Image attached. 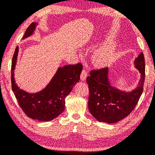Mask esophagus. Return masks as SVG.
Returning <instances> with one entry per match:
<instances>
[{"instance_id":"1","label":"esophagus","mask_w":155,"mask_h":155,"mask_svg":"<svg viewBox=\"0 0 155 155\" xmlns=\"http://www.w3.org/2000/svg\"><path fill=\"white\" fill-rule=\"evenodd\" d=\"M87 77V72L84 71V70H83V71H82L81 74V79L82 81H84L86 79Z\"/></svg>"}]
</instances>
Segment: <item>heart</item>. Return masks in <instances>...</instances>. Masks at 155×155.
<instances>
[{
    "mask_svg": "<svg viewBox=\"0 0 155 155\" xmlns=\"http://www.w3.org/2000/svg\"><path fill=\"white\" fill-rule=\"evenodd\" d=\"M116 45L114 42H107L93 51L91 57L93 64L97 67H104L112 62L115 57Z\"/></svg>",
    "mask_w": 155,
    "mask_h": 155,
    "instance_id": "heart-1",
    "label": "heart"
}]
</instances>
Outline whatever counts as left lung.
Segmentation results:
<instances>
[{
  "label": "left lung",
  "instance_id": "obj_1",
  "mask_svg": "<svg viewBox=\"0 0 155 155\" xmlns=\"http://www.w3.org/2000/svg\"><path fill=\"white\" fill-rule=\"evenodd\" d=\"M134 66L140 73L138 87L126 92L114 87L108 78V68L91 71L87 77L89 97L88 107L90 113L99 122L116 123L131 113L143 91L145 78V62L143 53L134 60Z\"/></svg>",
  "mask_w": 155,
  "mask_h": 155
}]
</instances>
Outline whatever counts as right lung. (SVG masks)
I'll return each mask as SVG.
<instances>
[{
	"label": "right lung",
	"mask_w": 155,
	"mask_h": 155,
	"mask_svg": "<svg viewBox=\"0 0 155 155\" xmlns=\"http://www.w3.org/2000/svg\"><path fill=\"white\" fill-rule=\"evenodd\" d=\"M37 23H32L26 30L22 39L31 36ZM19 47L15 48L11 65V87L19 105L27 116L40 122L52 120L61 114L65 108V98L71 92L74 84L80 80L83 69L81 64L59 67L51 81L41 91L29 93L15 83L14 71Z\"/></svg>",
	"instance_id": "right-lung-1"
}]
</instances>
